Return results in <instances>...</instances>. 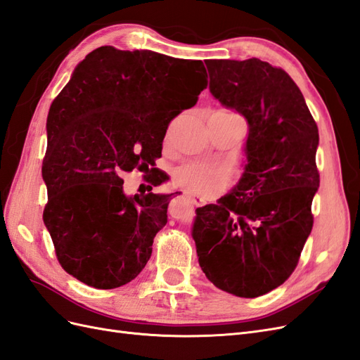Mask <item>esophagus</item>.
<instances>
[{"label": "esophagus", "mask_w": 360, "mask_h": 360, "mask_svg": "<svg viewBox=\"0 0 360 360\" xmlns=\"http://www.w3.org/2000/svg\"><path fill=\"white\" fill-rule=\"evenodd\" d=\"M186 198L191 202L193 205H196V207H202V205L205 204L204 199L199 198V196H195V195H190V193H186Z\"/></svg>", "instance_id": "obj_1"}]
</instances>
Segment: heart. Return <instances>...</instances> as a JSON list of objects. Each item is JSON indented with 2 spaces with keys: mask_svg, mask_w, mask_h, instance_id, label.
<instances>
[{
  "mask_svg": "<svg viewBox=\"0 0 360 360\" xmlns=\"http://www.w3.org/2000/svg\"><path fill=\"white\" fill-rule=\"evenodd\" d=\"M174 182L179 187L199 195H216L226 187L228 178L222 169L214 165L190 162L174 170Z\"/></svg>",
  "mask_w": 360,
  "mask_h": 360,
  "instance_id": "heart-1",
  "label": "heart"
}]
</instances>
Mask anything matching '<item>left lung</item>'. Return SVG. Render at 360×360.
Here are the masks:
<instances>
[{"instance_id":"obj_1","label":"left lung","mask_w":360,"mask_h":360,"mask_svg":"<svg viewBox=\"0 0 360 360\" xmlns=\"http://www.w3.org/2000/svg\"><path fill=\"white\" fill-rule=\"evenodd\" d=\"M205 65L210 92L243 115L250 132L240 179L217 204L196 210L191 236L216 288L255 298L289 278L310 236L318 126L284 70L257 58Z\"/></svg>"}]
</instances>
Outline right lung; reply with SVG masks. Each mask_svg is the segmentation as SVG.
<instances>
[{
  "label": "right lung",
  "mask_w": 360,
  "mask_h": 360,
  "mask_svg": "<svg viewBox=\"0 0 360 360\" xmlns=\"http://www.w3.org/2000/svg\"><path fill=\"white\" fill-rule=\"evenodd\" d=\"M208 85L200 60L150 50L96 49L76 67L47 118L44 224L60 266L96 289L132 281L167 224L173 195L126 196L123 173L150 170L169 123ZM149 190V191H150Z\"/></svg>",
  "instance_id": "right-lung-1"
}]
</instances>
